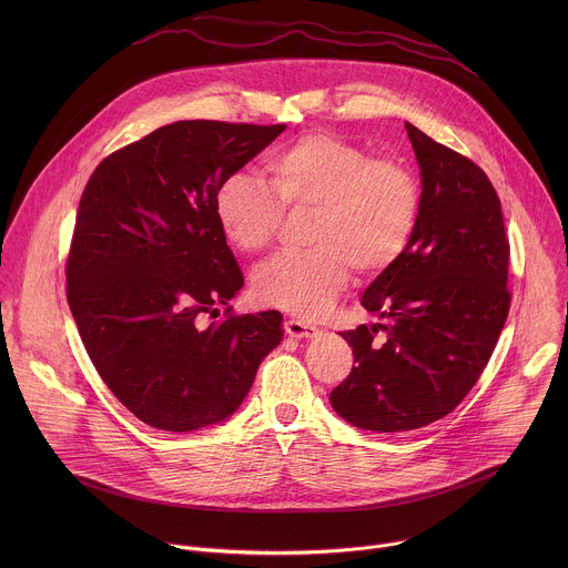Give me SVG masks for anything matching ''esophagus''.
Instances as JSON below:
<instances>
[{"mask_svg":"<svg viewBox=\"0 0 568 568\" xmlns=\"http://www.w3.org/2000/svg\"><path fill=\"white\" fill-rule=\"evenodd\" d=\"M284 329L288 336L293 338H315L320 334V327L315 325L306 324V322H300V320H288L284 324Z\"/></svg>","mask_w":568,"mask_h":568,"instance_id":"34e87169","label":"esophagus"}]
</instances>
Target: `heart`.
Wrapping results in <instances>:
<instances>
[{
    "label": "heart",
    "instance_id": "1",
    "mask_svg": "<svg viewBox=\"0 0 568 568\" xmlns=\"http://www.w3.org/2000/svg\"><path fill=\"white\" fill-rule=\"evenodd\" d=\"M268 184L251 172L227 174L214 194V216L243 253L266 248L284 212H313L308 246L277 255L251 282L253 297L304 320L325 315L349 282L394 266L417 225L422 192L413 170L329 133H306L264 163Z\"/></svg>",
    "mask_w": 568,
    "mask_h": 568
}]
</instances>
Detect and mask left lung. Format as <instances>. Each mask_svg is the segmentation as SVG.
Listing matches in <instances>:
<instances>
[{"label":"left lung","instance_id":"1","mask_svg":"<svg viewBox=\"0 0 568 568\" xmlns=\"http://www.w3.org/2000/svg\"><path fill=\"white\" fill-rule=\"evenodd\" d=\"M422 203L403 257L363 293L378 324L341 332L354 352L329 394L352 426L400 433L459 405L479 381L509 313L500 201L486 172L405 124ZM386 329L378 344L373 334Z\"/></svg>","mask_w":568,"mask_h":568}]
</instances>
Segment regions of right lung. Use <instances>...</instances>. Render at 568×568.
Segmentation results:
<instances>
[{
  "label": "right lung",
  "instance_id": "obj_1",
  "mask_svg": "<svg viewBox=\"0 0 568 568\" xmlns=\"http://www.w3.org/2000/svg\"><path fill=\"white\" fill-rule=\"evenodd\" d=\"M286 126L181 120L109 155L82 192L68 302L111 394L144 424L230 419L282 336V315L227 317L243 271L216 216L219 183Z\"/></svg>",
  "mask_w": 568,
  "mask_h": 568
}]
</instances>
